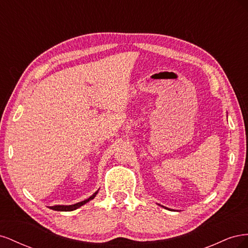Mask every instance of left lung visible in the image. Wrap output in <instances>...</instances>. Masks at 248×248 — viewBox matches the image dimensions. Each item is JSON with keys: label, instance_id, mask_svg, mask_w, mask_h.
<instances>
[{"label": "left lung", "instance_id": "8db88e82", "mask_svg": "<svg viewBox=\"0 0 248 248\" xmlns=\"http://www.w3.org/2000/svg\"><path fill=\"white\" fill-rule=\"evenodd\" d=\"M162 207H163V208H166V207H164V206H162ZM166 209H168V208H166Z\"/></svg>", "mask_w": 248, "mask_h": 248}]
</instances>
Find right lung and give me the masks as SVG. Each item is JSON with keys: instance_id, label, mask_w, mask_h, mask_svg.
<instances>
[{"instance_id": "obj_1", "label": "right lung", "mask_w": 248, "mask_h": 248, "mask_svg": "<svg viewBox=\"0 0 248 248\" xmlns=\"http://www.w3.org/2000/svg\"><path fill=\"white\" fill-rule=\"evenodd\" d=\"M98 193V190H97L96 192H94L91 197H90L89 199H87V200H85V201H81V202H77V204H74V205H56V206H51V207H49L51 210H55V211H73V210H77V209H78L79 207H81L82 205H85V204H87L88 202H90L91 200H93L95 197H96V194Z\"/></svg>"}]
</instances>
